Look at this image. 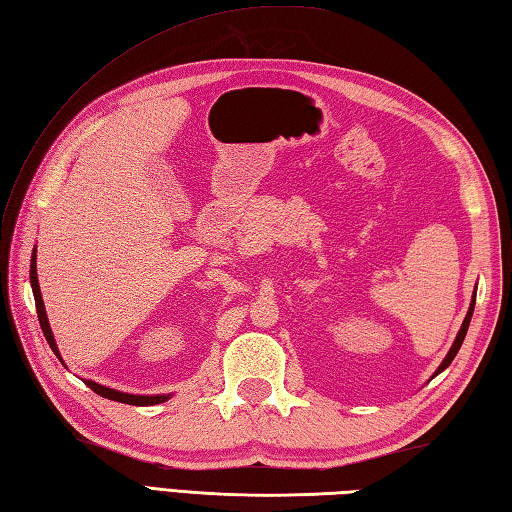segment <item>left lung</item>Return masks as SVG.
<instances>
[{
	"mask_svg": "<svg viewBox=\"0 0 512 512\" xmlns=\"http://www.w3.org/2000/svg\"><path fill=\"white\" fill-rule=\"evenodd\" d=\"M473 307H475V296H473V301H471V305H469V312H467V316H465V323H462V327H460V331H458V336H456V340H454V344H451V349H449V353H447V358L443 360V364L438 366V371L436 373H441V371H445V368L451 364V360L456 358V353H458V349L462 347V340H465V336H467V329H469V323H471V314H473Z\"/></svg>",
	"mask_w": 512,
	"mask_h": 512,
	"instance_id": "obj_1",
	"label": "left lung"
}]
</instances>
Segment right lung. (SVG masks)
<instances>
[{"mask_svg":"<svg viewBox=\"0 0 512 512\" xmlns=\"http://www.w3.org/2000/svg\"><path fill=\"white\" fill-rule=\"evenodd\" d=\"M30 283H32L34 303H37V314H39V323H41V329H43V334H45V340L52 347V351L58 355V347H56V342H54L50 323H47V314H45V307H43V296H41V288H39V279H37V248H34V255H32V261H30ZM85 384L95 392V395H100L104 399H111V401L128 403V406H154V403H161L165 399H170L168 395H154V397L128 395V392L106 388V386H100V384H95V382H89V379H85Z\"/></svg>","mask_w":512,"mask_h":512,"instance_id":"right-lung-1","label":"right lung"}]
</instances>
